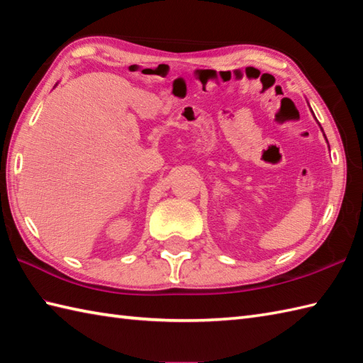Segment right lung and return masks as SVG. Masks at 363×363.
<instances>
[{"label": "right lung", "mask_w": 363, "mask_h": 363, "mask_svg": "<svg viewBox=\"0 0 363 363\" xmlns=\"http://www.w3.org/2000/svg\"><path fill=\"white\" fill-rule=\"evenodd\" d=\"M55 85H57V84H55Z\"/></svg>", "instance_id": "1"}]
</instances>
